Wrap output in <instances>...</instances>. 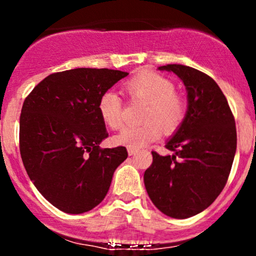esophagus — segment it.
Wrapping results in <instances>:
<instances>
[{"instance_id":"34e87169","label":"esophagus","mask_w":256,"mask_h":256,"mask_svg":"<svg viewBox=\"0 0 256 256\" xmlns=\"http://www.w3.org/2000/svg\"><path fill=\"white\" fill-rule=\"evenodd\" d=\"M138 150L137 149H132V148H128V155H134L136 154Z\"/></svg>"}]
</instances>
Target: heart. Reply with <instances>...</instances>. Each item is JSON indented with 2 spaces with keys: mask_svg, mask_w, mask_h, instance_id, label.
Here are the masks:
<instances>
[{
  "mask_svg": "<svg viewBox=\"0 0 256 256\" xmlns=\"http://www.w3.org/2000/svg\"><path fill=\"white\" fill-rule=\"evenodd\" d=\"M125 94L130 100L146 102L140 125L126 126L114 137V143L132 149H140L161 136V131L172 134L183 124L186 116V102L176 92L170 79L154 72H142L125 82ZM98 114L108 128L118 130L122 125V100L113 91L100 96ZM163 128L161 129L160 128Z\"/></svg>",
  "mask_w": 256,
  "mask_h": 256,
  "instance_id": "heart-1",
  "label": "heart"
}]
</instances>
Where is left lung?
<instances>
[{"label":"left lung","instance_id":"obj_1","mask_svg":"<svg viewBox=\"0 0 256 256\" xmlns=\"http://www.w3.org/2000/svg\"><path fill=\"white\" fill-rule=\"evenodd\" d=\"M188 92V110L166 148L174 152L161 156L152 152V164L144 172V185L158 210L176 219L201 213L224 189L237 146L234 114L218 84L206 73L166 64Z\"/></svg>","mask_w":256,"mask_h":256}]
</instances>
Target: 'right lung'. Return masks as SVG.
I'll use <instances>...</instances> for the list:
<instances>
[{"mask_svg":"<svg viewBox=\"0 0 256 256\" xmlns=\"http://www.w3.org/2000/svg\"><path fill=\"white\" fill-rule=\"evenodd\" d=\"M128 72L74 68L52 73L34 86L20 114V155L34 186L70 214L91 210L106 198L125 146L101 148L108 137L100 96Z\"/></svg>","mask_w":256,"mask_h":256,"instance_id":"add662e5","label":"right lung"}]
</instances>
